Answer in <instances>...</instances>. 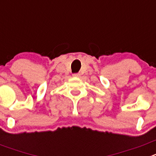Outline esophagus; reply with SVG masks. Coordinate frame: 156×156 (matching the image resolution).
Segmentation results:
<instances>
[{
    "label": "esophagus",
    "mask_w": 156,
    "mask_h": 156,
    "mask_svg": "<svg viewBox=\"0 0 156 156\" xmlns=\"http://www.w3.org/2000/svg\"><path fill=\"white\" fill-rule=\"evenodd\" d=\"M73 76L74 77H80V73H74Z\"/></svg>",
    "instance_id": "34e87169"
}]
</instances>
